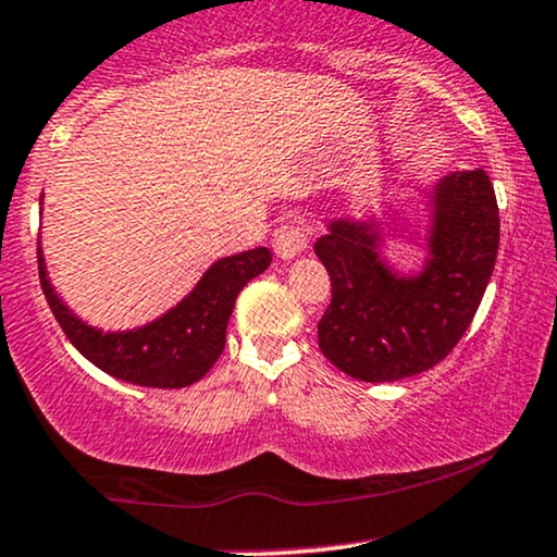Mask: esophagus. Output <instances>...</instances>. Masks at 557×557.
<instances>
[{"label":"esophagus","mask_w":557,"mask_h":557,"mask_svg":"<svg viewBox=\"0 0 557 557\" xmlns=\"http://www.w3.org/2000/svg\"><path fill=\"white\" fill-rule=\"evenodd\" d=\"M272 246H274V253H277L283 261L298 259L308 246L306 227L300 223H283L277 231H274Z\"/></svg>","instance_id":"1"}]
</instances>
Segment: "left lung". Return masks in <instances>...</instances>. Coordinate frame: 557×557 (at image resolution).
<instances>
[{
  "instance_id": "left-lung-1",
  "label": "left lung",
  "mask_w": 557,
  "mask_h": 557,
  "mask_svg": "<svg viewBox=\"0 0 557 557\" xmlns=\"http://www.w3.org/2000/svg\"><path fill=\"white\" fill-rule=\"evenodd\" d=\"M414 191L428 207L425 253L414 270L384 257V227L399 225L394 205L381 214L334 218L313 244L332 277L319 347L368 384L441 363L470 326L498 257V202L485 171H448Z\"/></svg>"
}]
</instances>
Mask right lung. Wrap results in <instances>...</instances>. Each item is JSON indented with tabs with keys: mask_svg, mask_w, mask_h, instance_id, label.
<instances>
[{
	"mask_svg": "<svg viewBox=\"0 0 557 557\" xmlns=\"http://www.w3.org/2000/svg\"><path fill=\"white\" fill-rule=\"evenodd\" d=\"M270 264L272 251L267 246L218 259L207 267L199 283L158 319L132 330L106 332L64 304L51 285L44 249L38 244L44 296L70 343L109 376L152 388L189 386L210 371L223 355L225 330L238 293Z\"/></svg>",
	"mask_w": 557,
	"mask_h": 557,
	"instance_id": "obj_1",
	"label": "right lung"
}]
</instances>
